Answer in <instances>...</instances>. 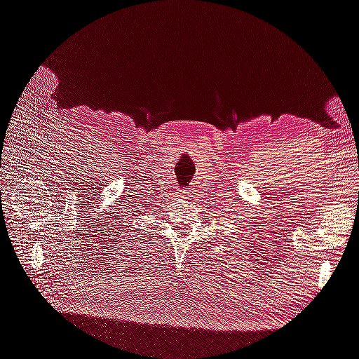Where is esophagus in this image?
Masks as SVG:
<instances>
[{
    "mask_svg": "<svg viewBox=\"0 0 359 359\" xmlns=\"http://www.w3.org/2000/svg\"><path fill=\"white\" fill-rule=\"evenodd\" d=\"M191 193V189L190 190H181V194H184V196H190Z\"/></svg>",
    "mask_w": 359,
    "mask_h": 359,
    "instance_id": "34e87169",
    "label": "esophagus"
}]
</instances>
